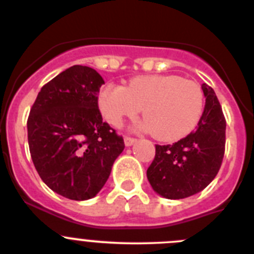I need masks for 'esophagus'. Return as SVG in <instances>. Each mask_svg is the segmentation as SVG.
I'll use <instances>...</instances> for the list:
<instances>
[{
	"instance_id": "1",
	"label": "esophagus",
	"mask_w": 254,
	"mask_h": 254,
	"mask_svg": "<svg viewBox=\"0 0 254 254\" xmlns=\"http://www.w3.org/2000/svg\"><path fill=\"white\" fill-rule=\"evenodd\" d=\"M137 142L136 138H132V137H125V145L126 146H132L133 143Z\"/></svg>"
}]
</instances>
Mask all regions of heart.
<instances>
[{
	"label": "heart",
	"instance_id": "1",
	"mask_svg": "<svg viewBox=\"0 0 254 254\" xmlns=\"http://www.w3.org/2000/svg\"><path fill=\"white\" fill-rule=\"evenodd\" d=\"M99 109L108 123L120 127L125 118L147 117L141 128L163 141L186 137L196 128L203 113L202 89L178 75H145L127 87L107 84L99 94Z\"/></svg>",
	"mask_w": 254,
	"mask_h": 254
}]
</instances>
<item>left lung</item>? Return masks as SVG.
<instances>
[{
	"label": "left lung",
	"instance_id": "obj_1",
	"mask_svg": "<svg viewBox=\"0 0 254 254\" xmlns=\"http://www.w3.org/2000/svg\"><path fill=\"white\" fill-rule=\"evenodd\" d=\"M205 109L198 126L173 145H155V158L146 172L152 190L161 197L193 196L216 177L225 151L224 118L215 91L202 84Z\"/></svg>",
	"mask_w": 254,
	"mask_h": 254
}]
</instances>
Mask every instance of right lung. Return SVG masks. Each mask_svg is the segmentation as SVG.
<instances>
[{"mask_svg":"<svg viewBox=\"0 0 254 254\" xmlns=\"http://www.w3.org/2000/svg\"><path fill=\"white\" fill-rule=\"evenodd\" d=\"M103 84L95 69L75 64L44 85L30 109L28 142L34 167L66 198L95 197L125 149L98 108Z\"/></svg>","mask_w":254,"mask_h":254,"instance_id":"obj_1","label":"right lung"}]
</instances>
